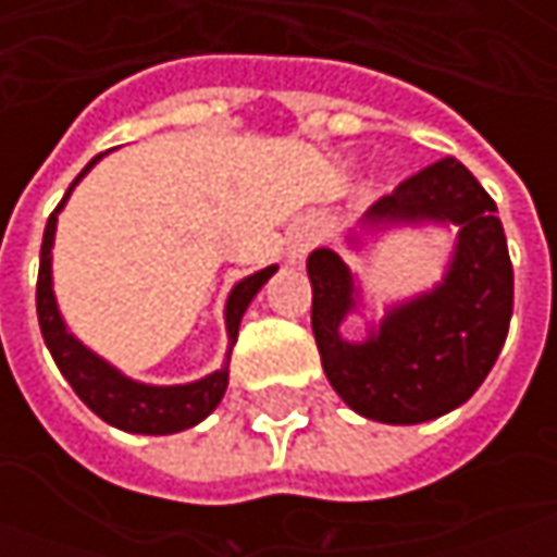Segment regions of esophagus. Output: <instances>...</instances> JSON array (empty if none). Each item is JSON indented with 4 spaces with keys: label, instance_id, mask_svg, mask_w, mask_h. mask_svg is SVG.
Segmentation results:
<instances>
[{
    "label": "esophagus",
    "instance_id": "obj_1",
    "mask_svg": "<svg viewBox=\"0 0 557 557\" xmlns=\"http://www.w3.org/2000/svg\"><path fill=\"white\" fill-rule=\"evenodd\" d=\"M310 245H312V238L307 235V232L294 235V238H290V247H288L290 260H294V263H297V260H304V257H307V250H310Z\"/></svg>",
    "mask_w": 557,
    "mask_h": 557
}]
</instances>
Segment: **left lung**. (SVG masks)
<instances>
[{"label": "left lung", "mask_w": 557, "mask_h": 557, "mask_svg": "<svg viewBox=\"0 0 557 557\" xmlns=\"http://www.w3.org/2000/svg\"><path fill=\"white\" fill-rule=\"evenodd\" d=\"M456 225V247L431 290L391 304L362 341L344 322L362 307L350 267L332 247L307 260L312 334L334 394L381 424H421L468 403L496 366L511 322L515 272L496 203L456 158L396 185L344 235L354 250L394 228Z\"/></svg>", "instance_id": "obj_1"}]
</instances>
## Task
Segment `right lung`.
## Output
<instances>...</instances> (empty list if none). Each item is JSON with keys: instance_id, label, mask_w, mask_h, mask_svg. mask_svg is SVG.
I'll return each mask as SVG.
<instances>
[{"instance_id": "right-lung-1", "label": "right lung", "mask_w": 557, "mask_h": 557, "mask_svg": "<svg viewBox=\"0 0 557 557\" xmlns=\"http://www.w3.org/2000/svg\"><path fill=\"white\" fill-rule=\"evenodd\" d=\"M104 154H98L83 166V173L76 176L67 195L54 207V213L46 223L42 235V250H39V282H36V315H39V332L46 337V347L52 354L54 366L67 377V384L74 387V394L96 412L101 421H108L111 428H120L126 434H180L195 428L198 421L210 416L228 387V356L238 341V325L245 319L250 300L257 297V290L267 285L275 275L278 267H267L253 275H245L242 282H235V288L225 297V334H228V350L225 362L216 372L203 374L198 381L188 384H145L129 374H123L117 366H111L104 356L89 350L79 337H76L61 307L54 300L52 285V247H54V228H58V213L64 210V203L71 198L79 180L101 161Z\"/></svg>"}]
</instances>
